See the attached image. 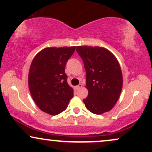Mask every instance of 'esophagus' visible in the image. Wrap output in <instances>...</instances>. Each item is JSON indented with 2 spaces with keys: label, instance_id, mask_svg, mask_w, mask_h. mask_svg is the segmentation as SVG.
Listing matches in <instances>:
<instances>
[{
  "label": "esophagus",
  "instance_id": "esophagus-1",
  "mask_svg": "<svg viewBox=\"0 0 152 152\" xmlns=\"http://www.w3.org/2000/svg\"><path fill=\"white\" fill-rule=\"evenodd\" d=\"M82 87H83L82 84H78V85L76 87V89H77V90H79V89H80V88H81Z\"/></svg>",
  "mask_w": 152,
  "mask_h": 152
}]
</instances>
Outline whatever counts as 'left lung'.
Returning <instances> with one entry per match:
<instances>
[{
	"label": "left lung",
	"mask_w": 152,
	"mask_h": 152,
	"mask_svg": "<svg viewBox=\"0 0 152 152\" xmlns=\"http://www.w3.org/2000/svg\"><path fill=\"white\" fill-rule=\"evenodd\" d=\"M76 51L86 72L88 95L83 99L86 107L95 114L110 111L122 90L123 76L118 62L104 48L77 46Z\"/></svg>",
	"instance_id": "obj_1"
}]
</instances>
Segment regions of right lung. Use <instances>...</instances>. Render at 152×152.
Listing matches in <instances>:
<instances>
[{
	"label": "right lung",
	"instance_id": "obj_1",
	"mask_svg": "<svg viewBox=\"0 0 152 152\" xmlns=\"http://www.w3.org/2000/svg\"><path fill=\"white\" fill-rule=\"evenodd\" d=\"M75 49V46L47 48L32 61L28 79L30 93L38 108L47 114H60L74 97L64 69Z\"/></svg>",
	"mask_w": 152,
	"mask_h": 152
}]
</instances>
